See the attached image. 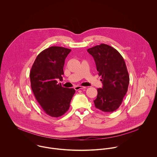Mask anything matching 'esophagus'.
Returning <instances> with one entry per match:
<instances>
[{
    "mask_svg": "<svg viewBox=\"0 0 157 157\" xmlns=\"http://www.w3.org/2000/svg\"><path fill=\"white\" fill-rule=\"evenodd\" d=\"M86 88V87H85V86H75V88H74V89L76 90H82V89H85Z\"/></svg>",
    "mask_w": 157,
    "mask_h": 157,
    "instance_id": "obj_1",
    "label": "esophagus"
}]
</instances>
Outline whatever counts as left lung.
<instances>
[{"instance_id":"left-lung-1","label":"left lung","mask_w":157,"mask_h":157,"mask_svg":"<svg viewBox=\"0 0 157 157\" xmlns=\"http://www.w3.org/2000/svg\"><path fill=\"white\" fill-rule=\"evenodd\" d=\"M103 83L97 89L95 106L105 112H112L121 105L129 83V76L121 55L112 46L101 44L89 48Z\"/></svg>"}]
</instances>
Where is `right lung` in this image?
Returning a JSON list of instances; mask_svg holds the SVG:
<instances>
[{"instance_id": "obj_1", "label": "right lung", "mask_w": 157, "mask_h": 157, "mask_svg": "<svg viewBox=\"0 0 157 157\" xmlns=\"http://www.w3.org/2000/svg\"><path fill=\"white\" fill-rule=\"evenodd\" d=\"M71 49L51 46L36 57L29 74L34 95L45 113L52 117L63 115L70 106L75 90L57 84L62 80L65 60Z\"/></svg>"}]
</instances>
